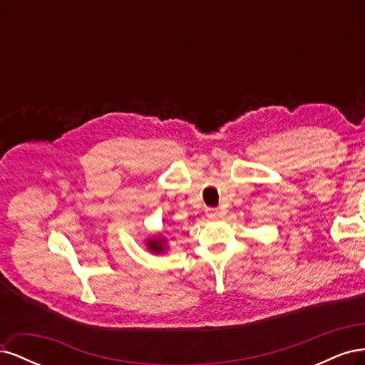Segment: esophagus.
<instances>
[{
    "instance_id": "1",
    "label": "esophagus",
    "mask_w": 365,
    "mask_h": 365,
    "mask_svg": "<svg viewBox=\"0 0 365 365\" xmlns=\"http://www.w3.org/2000/svg\"><path fill=\"white\" fill-rule=\"evenodd\" d=\"M205 215H207V217H208L210 220H215V219L217 217L219 212H217L216 208H207V210H205Z\"/></svg>"
}]
</instances>
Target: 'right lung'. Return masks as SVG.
<instances>
[{"label":"right lung","instance_id":"right-lung-1","mask_svg":"<svg viewBox=\"0 0 365 365\" xmlns=\"http://www.w3.org/2000/svg\"><path fill=\"white\" fill-rule=\"evenodd\" d=\"M164 239L163 237H153V239H149L148 240V248L155 252V254H160V252H164L165 250V245H164Z\"/></svg>","mask_w":365,"mask_h":365}]
</instances>
